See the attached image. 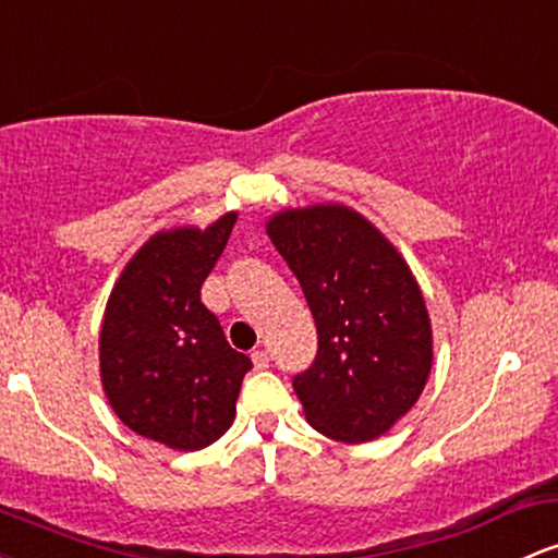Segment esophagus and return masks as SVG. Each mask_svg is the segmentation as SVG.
Returning a JSON list of instances; mask_svg holds the SVG:
<instances>
[{"mask_svg": "<svg viewBox=\"0 0 558 558\" xmlns=\"http://www.w3.org/2000/svg\"><path fill=\"white\" fill-rule=\"evenodd\" d=\"M251 360H254V368H259V371L269 368V354H267V349H254V352H251Z\"/></svg>", "mask_w": 558, "mask_h": 558, "instance_id": "1", "label": "esophagus"}]
</instances>
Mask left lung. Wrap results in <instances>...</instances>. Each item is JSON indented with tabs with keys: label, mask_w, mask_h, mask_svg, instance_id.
I'll return each mask as SVG.
<instances>
[{
	"label": "left lung",
	"mask_w": 558,
	"mask_h": 558,
	"mask_svg": "<svg viewBox=\"0 0 558 558\" xmlns=\"http://www.w3.org/2000/svg\"><path fill=\"white\" fill-rule=\"evenodd\" d=\"M267 235L296 275L317 326V357L293 378L310 426L357 445L387 434L418 402L434 339L405 256L344 204L283 209Z\"/></svg>",
	"instance_id": "8db88e82"
}]
</instances>
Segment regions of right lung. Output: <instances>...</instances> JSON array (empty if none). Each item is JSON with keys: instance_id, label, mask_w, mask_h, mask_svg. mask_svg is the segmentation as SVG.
I'll return each instance as SVG.
<instances>
[{"instance_id": "add662e5", "label": "right lung", "mask_w": 558, "mask_h": 558, "mask_svg": "<svg viewBox=\"0 0 558 558\" xmlns=\"http://www.w3.org/2000/svg\"><path fill=\"white\" fill-rule=\"evenodd\" d=\"M238 211L209 228L158 230L126 262L100 328V381L110 408L140 437L171 450L217 442L235 418L251 371L201 302Z\"/></svg>"}]
</instances>
